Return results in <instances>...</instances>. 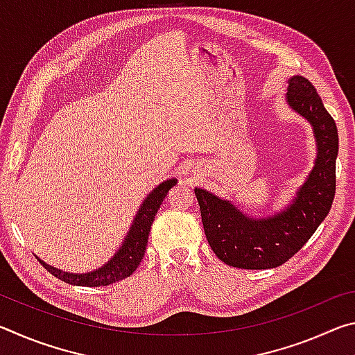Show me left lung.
<instances>
[{"mask_svg": "<svg viewBox=\"0 0 355 355\" xmlns=\"http://www.w3.org/2000/svg\"><path fill=\"white\" fill-rule=\"evenodd\" d=\"M286 105L310 123L316 142L313 169L280 211L258 218L232 200L196 188L203 230L213 252L228 266L241 269L277 268L302 249L332 207L338 131L316 89L307 78L288 80Z\"/></svg>", "mask_w": 355, "mask_h": 355, "instance_id": "left-lung-1", "label": "left lung"}]
</instances>
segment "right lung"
<instances>
[{
    "mask_svg": "<svg viewBox=\"0 0 355 355\" xmlns=\"http://www.w3.org/2000/svg\"><path fill=\"white\" fill-rule=\"evenodd\" d=\"M177 178L164 180L159 183L150 194L144 199L139 209L133 219L127 236L123 238L122 245L117 249L110 260H107L103 266H100L94 271L89 272H69L58 269L51 264L45 263L37 257V260L44 264V268L48 272H51L55 277L61 279L62 282H67L70 285L78 286H106L111 284H116L119 280H123L125 277H130L131 274L136 271L139 266L144 254H146L147 243H148V233L152 228V222L155 219L156 213L163 203L164 197L169 194V189L177 184Z\"/></svg>",
    "mask_w": 355,
    "mask_h": 355,
    "instance_id": "obj_1",
    "label": "right lung"
}]
</instances>
